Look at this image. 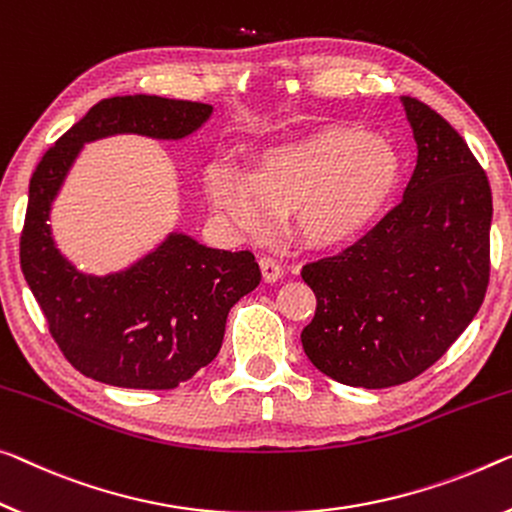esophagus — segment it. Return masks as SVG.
<instances>
[{
  "label": "esophagus",
  "mask_w": 512,
  "mask_h": 512,
  "mask_svg": "<svg viewBox=\"0 0 512 512\" xmlns=\"http://www.w3.org/2000/svg\"><path fill=\"white\" fill-rule=\"evenodd\" d=\"M258 265H261V272H263V279L267 283H274L279 281L283 277V267L279 261H274V258L270 256H263L261 261H258Z\"/></svg>",
  "instance_id": "34e87169"
}]
</instances>
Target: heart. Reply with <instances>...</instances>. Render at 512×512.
I'll use <instances>...</instances> for the list:
<instances>
[{"mask_svg": "<svg viewBox=\"0 0 512 512\" xmlns=\"http://www.w3.org/2000/svg\"><path fill=\"white\" fill-rule=\"evenodd\" d=\"M400 160L387 141L361 128H325L270 146L251 169L215 160L203 185L212 210L242 233H265L290 210L295 235L311 247L343 245L387 206Z\"/></svg>", "mask_w": 512, "mask_h": 512, "instance_id": "b5f03b06", "label": "heart"}]
</instances>
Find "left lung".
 Returning <instances> with one entry per match:
<instances>
[{"label":"left lung","instance_id":"1","mask_svg":"<svg viewBox=\"0 0 512 512\" xmlns=\"http://www.w3.org/2000/svg\"><path fill=\"white\" fill-rule=\"evenodd\" d=\"M416 169L403 201L341 254L302 267L316 316L302 329L311 364L348 387L410 382L451 348L490 283L492 190L467 141L405 96Z\"/></svg>","mask_w":512,"mask_h":512}]
</instances>
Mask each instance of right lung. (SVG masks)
<instances>
[{"label":"right lung","instance_id":"add662e5","mask_svg":"<svg viewBox=\"0 0 512 512\" xmlns=\"http://www.w3.org/2000/svg\"><path fill=\"white\" fill-rule=\"evenodd\" d=\"M210 105L160 96H116L93 105L31 176L20 267L47 329L77 371L125 389H174L217 357L231 306L261 281L251 251L210 249L171 233L130 270L77 272L50 233V206L86 141L135 132L183 139Z\"/></svg>","mask_w":512,"mask_h":512}]
</instances>
